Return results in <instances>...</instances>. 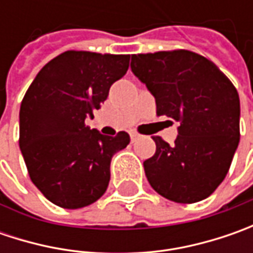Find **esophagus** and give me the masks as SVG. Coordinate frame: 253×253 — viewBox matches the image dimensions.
I'll use <instances>...</instances> for the list:
<instances>
[{
	"mask_svg": "<svg viewBox=\"0 0 253 253\" xmlns=\"http://www.w3.org/2000/svg\"><path fill=\"white\" fill-rule=\"evenodd\" d=\"M129 136H131V142H135L138 138H139V135H138V133H135V132H131V133H129Z\"/></svg>",
	"mask_w": 253,
	"mask_h": 253,
	"instance_id": "1",
	"label": "esophagus"
}]
</instances>
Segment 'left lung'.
I'll list each match as a JSON object with an SVG mask.
<instances>
[{
	"label": "left lung",
	"instance_id": "left-lung-1",
	"mask_svg": "<svg viewBox=\"0 0 253 253\" xmlns=\"http://www.w3.org/2000/svg\"><path fill=\"white\" fill-rule=\"evenodd\" d=\"M131 70L156 101L158 115L179 124L169 145L143 162L152 189L174 203L207 199L228 173L239 143V95L211 60L189 50L132 54Z\"/></svg>",
	"mask_w": 253,
	"mask_h": 253
}]
</instances>
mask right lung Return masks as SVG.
<instances>
[{
	"instance_id": "add662e5",
	"label": "right lung",
	"mask_w": 253,
	"mask_h": 253,
	"mask_svg": "<svg viewBox=\"0 0 253 253\" xmlns=\"http://www.w3.org/2000/svg\"><path fill=\"white\" fill-rule=\"evenodd\" d=\"M129 54L69 50L44 64L19 110V148L31 180L63 209L90 206L110 183L112 156L129 135H102L85 125L110 87L125 76Z\"/></svg>"
}]
</instances>
